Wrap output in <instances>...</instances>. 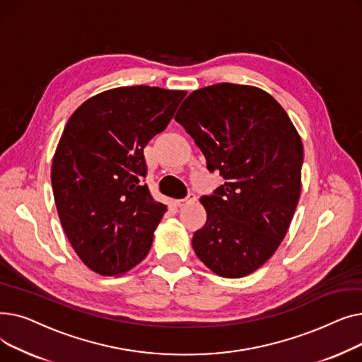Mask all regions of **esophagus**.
<instances>
[{"label":"esophagus","mask_w":362,"mask_h":362,"mask_svg":"<svg viewBox=\"0 0 362 362\" xmlns=\"http://www.w3.org/2000/svg\"><path fill=\"white\" fill-rule=\"evenodd\" d=\"M197 199V197H195V194H187V197L186 198H183V199H179V201H176V205L177 206H183V205H186V204H191V202H194Z\"/></svg>","instance_id":"34e87169"}]
</instances>
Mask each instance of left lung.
Here are the masks:
<instances>
[{"mask_svg":"<svg viewBox=\"0 0 362 362\" xmlns=\"http://www.w3.org/2000/svg\"><path fill=\"white\" fill-rule=\"evenodd\" d=\"M175 120L226 179L201 197L206 223L194 233L198 258L221 277L248 276L286 235L300 195L303 148L288 112L265 90L217 83L194 90Z\"/></svg>","mask_w":362,"mask_h":362,"instance_id":"8db88e82","label":"left lung"}]
</instances>
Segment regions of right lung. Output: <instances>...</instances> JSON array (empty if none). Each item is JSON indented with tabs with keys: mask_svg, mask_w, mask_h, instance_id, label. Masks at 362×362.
Returning a JSON list of instances; mask_svg holds the SVG:
<instances>
[{
	"mask_svg": "<svg viewBox=\"0 0 362 362\" xmlns=\"http://www.w3.org/2000/svg\"><path fill=\"white\" fill-rule=\"evenodd\" d=\"M185 95L116 88L89 98L69 119L51 183L64 233L92 272L122 276L148 255L167 206L144 183V148L167 127Z\"/></svg>",
	"mask_w": 362,
	"mask_h": 362,
	"instance_id": "1",
	"label": "right lung"
}]
</instances>
